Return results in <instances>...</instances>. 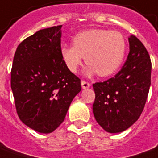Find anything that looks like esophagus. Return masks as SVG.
Returning <instances> with one entry per match:
<instances>
[{"label": "esophagus", "instance_id": "1", "mask_svg": "<svg viewBox=\"0 0 158 158\" xmlns=\"http://www.w3.org/2000/svg\"><path fill=\"white\" fill-rule=\"evenodd\" d=\"M81 88H82V89H89V88L90 87L89 82H88V81H81Z\"/></svg>", "mask_w": 158, "mask_h": 158}]
</instances>
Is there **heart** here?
Instances as JSON below:
<instances>
[{
    "instance_id": "heart-1",
    "label": "heart",
    "mask_w": 158,
    "mask_h": 158,
    "mask_svg": "<svg viewBox=\"0 0 158 158\" xmlns=\"http://www.w3.org/2000/svg\"><path fill=\"white\" fill-rule=\"evenodd\" d=\"M127 52V42L117 31L89 29L73 38V45L64 44L61 56L69 71L76 73L85 56L87 76L97 73L109 77L120 68Z\"/></svg>"
}]
</instances>
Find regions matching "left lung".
Masks as SVG:
<instances>
[{
  "instance_id": "8db88e82",
  "label": "left lung",
  "mask_w": 158,
  "mask_h": 158,
  "mask_svg": "<svg viewBox=\"0 0 158 158\" xmlns=\"http://www.w3.org/2000/svg\"><path fill=\"white\" fill-rule=\"evenodd\" d=\"M130 52L114 77L93 84V113L107 132L118 133L139 119L151 86L152 62L146 48L134 35L128 38Z\"/></svg>"
}]
</instances>
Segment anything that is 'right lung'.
<instances>
[{
    "label": "right lung",
    "mask_w": 158,
    "mask_h": 158,
    "mask_svg": "<svg viewBox=\"0 0 158 158\" xmlns=\"http://www.w3.org/2000/svg\"><path fill=\"white\" fill-rule=\"evenodd\" d=\"M62 26L27 38L15 52L11 89L19 119L40 133L55 131L81 89V80L61 56Z\"/></svg>",
    "instance_id": "obj_1"
}]
</instances>
